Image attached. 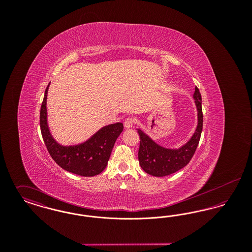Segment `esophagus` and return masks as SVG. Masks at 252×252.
<instances>
[{"mask_svg": "<svg viewBox=\"0 0 252 252\" xmlns=\"http://www.w3.org/2000/svg\"><path fill=\"white\" fill-rule=\"evenodd\" d=\"M134 124H135V119L132 118V117L126 118L125 122H124V126H125L126 128H130V127L134 126Z\"/></svg>", "mask_w": 252, "mask_h": 252, "instance_id": "obj_1", "label": "esophagus"}]
</instances>
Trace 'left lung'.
I'll use <instances>...</instances> for the list:
<instances>
[{
    "mask_svg": "<svg viewBox=\"0 0 252 252\" xmlns=\"http://www.w3.org/2000/svg\"><path fill=\"white\" fill-rule=\"evenodd\" d=\"M193 98L197 108V127L190 141L179 149L164 148L157 144L141 129H138L141 139L138 153L139 162L147 174L154 177H165L185 167L192 159L199 143L203 127L202 101L197 87L194 89Z\"/></svg>",
    "mask_w": 252,
    "mask_h": 252,
    "instance_id": "obj_1",
    "label": "left lung"
}]
</instances>
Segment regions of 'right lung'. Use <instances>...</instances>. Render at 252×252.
I'll return each instance as SVG.
<instances>
[{"mask_svg":"<svg viewBox=\"0 0 252 252\" xmlns=\"http://www.w3.org/2000/svg\"><path fill=\"white\" fill-rule=\"evenodd\" d=\"M49 85L40 108L39 125L50 156L60 167L72 174L82 177H94L100 174L108 165L114 144L124 130L123 124L116 123L102 127L84 144L73 146L60 145L52 137L47 125L46 101Z\"/></svg>","mask_w":252,"mask_h":252,"instance_id":"add662e5","label":"right lung"}]
</instances>
